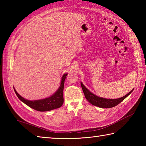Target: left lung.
<instances>
[{"instance_id": "1", "label": "left lung", "mask_w": 146, "mask_h": 146, "mask_svg": "<svg viewBox=\"0 0 146 146\" xmlns=\"http://www.w3.org/2000/svg\"><path fill=\"white\" fill-rule=\"evenodd\" d=\"M81 86L83 90V92L84 93L85 97L86 100L88 101L92 105H95V106L98 107L102 108H111L113 107H115L116 105L119 104L121 102H122L124 99L127 97L128 96L131 94L133 91L131 90L129 94L125 95L123 97L119 98H115V99H108V98H105L100 97L96 95L93 94L90 91L86 88L85 85L83 84V83L81 82Z\"/></svg>"}]
</instances>
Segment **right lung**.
Returning a JSON list of instances; mask_svg holds the SVG:
<instances>
[{
	"instance_id": "1",
	"label": "right lung",
	"mask_w": 146,
	"mask_h": 146,
	"mask_svg": "<svg viewBox=\"0 0 146 146\" xmlns=\"http://www.w3.org/2000/svg\"><path fill=\"white\" fill-rule=\"evenodd\" d=\"M68 73H64L61 78L60 85L59 86L54 94L48 98L41 99V100H29L23 98L18 94L15 89L14 88L15 94L17 96L19 99L23 102V103L27 105V106L33 108L36 110L39 111H47L58 108L63 104V89L64 80L66 78Z\"/></svg>"
}]
</instances>
